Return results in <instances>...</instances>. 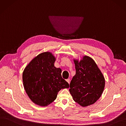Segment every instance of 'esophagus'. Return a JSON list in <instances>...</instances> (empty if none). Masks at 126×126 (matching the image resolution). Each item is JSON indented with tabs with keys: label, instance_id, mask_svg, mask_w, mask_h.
Masks as SVG:
<instances>
[{
	"label": "esophagus",
	"instance_id": "34e87169",
	"mask_svg": "<svg viewBox=\"0 0 126 126\" xmlns=\"http://www.w3.org/2000/svg\"><path fill=\"white\" fill-rule=\"evenodd\" d=\"M66 81H67L68 83H69V82H70V79H66Z\"/></svg>",
	"mask_w": 126,
	"mask_h": 126
}]
</instances>
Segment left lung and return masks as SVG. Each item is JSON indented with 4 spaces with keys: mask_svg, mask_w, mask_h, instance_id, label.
Listing matches in <instances>:
<instances>
[{
    "mask_svg": "<svg viewBox=\"0 0 126 126\" xmlns=\"http://www.w3.org/2000/svg\"><path fill=\"white\" fill-rule=\"evenodd\" d=\"M76 74L71 81L69 91L74 101L82 107L94 104L101 96L105 79L94 61L85 55L80 61L74 59Z\"/></svg>",
    "mask_w": 126,
    "mask_h": 126,
    "instance_id": "8db88e82",
    "label": "left lung"
}]
</instances>
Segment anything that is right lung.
I'll return each instance as SVG.
<instances>
[{
    "label": "right lung",
    "mask_w": 126,
    "mask_h": 126,
    "mask_svg": "<svg viewBox=\"0 0 126 126\" xmlns=\"http://www.w3.org/2000/svg\"><path fill=\"white\" fill-rule=\"evenodd\" d=\"M56 59L45 52L34 58L25 68L22 78L25 90L35 104L46 106L53 102L61 89L69 84L61 76L62 70L54 66Z\"/></svg>",
    "instance_id": "add662e5"
}]
</instances>
